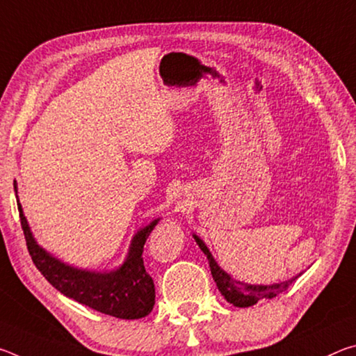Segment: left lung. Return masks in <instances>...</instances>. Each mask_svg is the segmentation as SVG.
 Wrapping results in <instances>:
<instances>
[{
  "label": "left lung",
  "instance_id": "left-lung-1",
  "mask_svg": "<svg viewBox=\"0 0 356 356\" xmlns=\"http://www.w3.org/2000/svg\"><path fill=\"white\" fill-rule=\"evenodd\" d=\"M193 238L196 240V243L200 245L201 251L207 256L210 272H212V276L216 282L218 291L221 292L222 297L226 298L227 303H232L234 306H237V308H250V306L256 305L257 301L262 298H275L276 295L284 292L286 289L301 275L300 273L297 276H293V278H291V280L273 282V284H268V286L248 284V282L237 281L220 267L218 262L213 259L212 252H210V250L207 248V245L202 242V238L197 237L196 234H193Z\"/></svg>",
  "mask_w": 356,
  "mask_h": 356
}]
</instances>
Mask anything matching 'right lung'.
Returning <instances> with one entry per match:
<instances>
[{
  "label": "right lung",
  "instance_id": "right-lung-1",
  "mask_svg": "<svg viewBox=\"0 0 356 356\" xmlns=\"http://www.w3.org/2000/svg\"><path fill=\"white\" fill-rule=\"evenodd\" d=\"M14 190L28 251L35 267L53 287L65 297L86 305L88 308L99 311L102 314L125 318V321L146 317L152 311L155 305V286L144 268L143 250L160 218L152 220L135 234L122 265L110 272H94V270L78 268L65 264L42 248L34 238L26 216L23 213L15 180Z\"/></svg>",
  "mask_w": 356,
  "mask_h": 356
}]
</instances>
